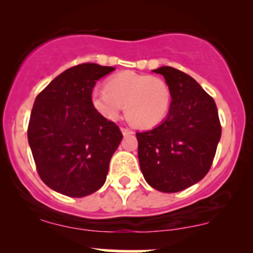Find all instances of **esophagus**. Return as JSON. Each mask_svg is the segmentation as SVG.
Here are the masks:
<instances>
[{
	"instance_id": "obj_1",
	"label": "esophagus",
	"mask_w": 253,
	"mask_h": 253,
	"mask_svg": "<svg viewBox=\"0 0 253 253\" xmlns=\"http://www.w3.org/2000/svg\"><path fill=\"white\" fill-rule=\"evenodd\" d=\"M121 132H123L124 135L133 134V130L130 128H127V127H121Z\"/></svg>"
}]
</instances>
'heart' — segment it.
<instances>
[{"instance_id":"b5f03b06","label":"heart","mask_w":253,"mask_h":253,"mask_svg":"<svg viewBox=\"0 0 253 253\" xmlns=\"http://www.w3.org/2000/svg\"><path fill=\"white\" fill-rule=\"evenodd\" d=\"M90 102L98 114L108 120L125 114L134 126L151 128L167 117L171 92L162 78L135 72H121L110 77L106 88H94Z\"/></svg>"}]
</instances>
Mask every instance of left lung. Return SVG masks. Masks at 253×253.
<instances>
[{"label":"left lung","mask_w":253,"mask_h":253,"mask_svg":"<svg viewBox=\"0 0 253 253\" xmlns=\"http://www.w3.org/2000/svg\"><path fill=\"white\" fill-rule=\"evenodd\" d=\"M153 72L163 75L172 100L163 123L136 133L139 164L151 187L177 193L207 175L221 125L213 97L193 77L171 66Z\"/></svg>","instance_id":"obj_1"}]
</instances>
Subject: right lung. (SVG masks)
Returning a JSON list of instances; mask_svg holds the SVG:
<instances>
[{
	"label": "right lung",
	"instance_id": "right-lung-1",
	"mask_svg": "<svg viewBox=\"0 0 253 253\" xmlns=\"http://www.w3.org/2000/svg\"><path fill=\"white\" fill-rule=\"evenodd\" d=\"M112 66H72L39 92L27 135L42 181L57 193L83 197L100 189L123 133L90 102L95 84Z\"/></svg>",
	"mask_w": 253,
	"mask_h": 253
}]
</instances>
